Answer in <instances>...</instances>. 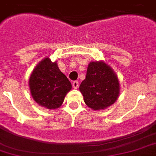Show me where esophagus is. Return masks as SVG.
Masks as SVG:
<instances>
[{"label":"esophagus","mask_w":156,"mask_h":156,"mask_svg":"<svg viewBox=\"0 0 156 156\" xmlns=\"http://www.w3.org/2000/svg\"><path fill=\"white\" fill-rule=\"evenodd\" d=\"M72 85H73V88L77 89L78 87V81H74V82H73V83H72Z\"/></svg>","instance_id":"34e87169"}]
</instances>
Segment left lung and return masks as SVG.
Returning a JSON list of instances; mask_svg holds the SVG:
<instances>
[{"mask_svg": "<svg viewBox=\"0 0 156 156\" xmlns=\"http://www.w3.org/2000/svg\"><path fill=\"white\" fill-rule=\"evenodd\" d=\"M79 90L87 106L94 110H105L118 99L119 82L112 68L104 61H92Z\"/></svg>", "mask_w": 156, "mask_h": 156, "instance_id": "8db88e82", "label": "left lung"}]
</instances>
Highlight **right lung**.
<instances>
[{"label":"right lung","mask_w":156,"mask_h":156,"mask_svg":"<svg viewBox=\"0 0 156 156\" xmlns=\"http://www.w3.org/2000/svg\"><path fill=\"white\" fill-rule=\"evenodd\" d=\"M28 86L33 100L49 110L59 108L72 85L59 70L56 61L46 57L36 66L31 74Z\"/></svg>","instance_id":"obj_1"}]
</instances>
